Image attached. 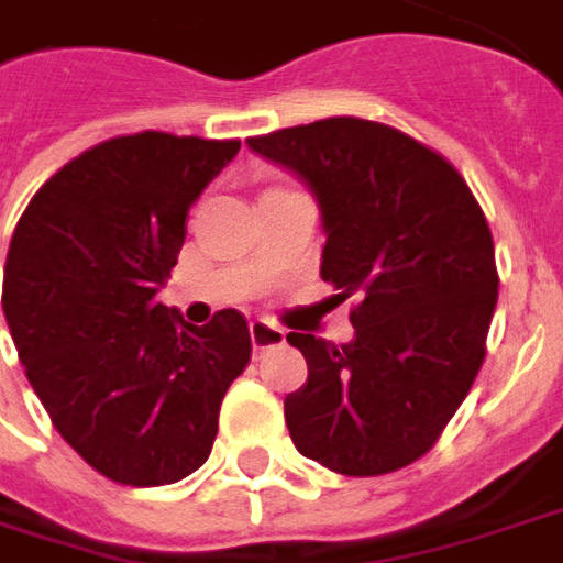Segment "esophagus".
<instances>
[{
  "label": "esophagus",
  "mask_w": 563,
  "mask_h": 563,
  "mask_svg": "<svg viewBox=\"0 0 563 563\" xmlns=\"http://www.w3.org/2000/svg\"><path fill=\"white\" fill-rule=\"evenodd\" d=\"M250 338H253L255 350H265L274 347V344H283V341H286V332H283L280 325H274V322L268 320H253L250 322Z\"/></svg>",
  "instance_id": "esophagus-1"
}]
</instances>
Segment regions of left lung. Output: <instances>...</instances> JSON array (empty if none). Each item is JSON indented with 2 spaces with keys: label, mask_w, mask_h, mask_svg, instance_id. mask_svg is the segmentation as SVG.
I'll return each mask as SVG.
<instances>
[{
  "label": "left lung",
  "mask_w": 563,
  "mask_h": 563,
  "mask_svg": "<svg viewBox=\"0 0 563 563\" xmlns=\"http://www.w3.org/2000/svg\"><path fill=\"white\" fill-rule=\"evenodd\" d=\"M246 143L317 195L320 277L356 298L350 344L286 335L308 360L283 402L289 435L332 473H396L435 445L485 363L500 286L485 213L451 161L390 124L322 118Z\"/></svg>",
  "instance_id": "1"
}]
</instances>
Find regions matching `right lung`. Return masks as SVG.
Masks as SVG:
<instances>
[{"label":"right lung","mask_w":563,"mask_h":563,"mask_svg":"<svg viewBox=\"0 0 563 563\" xmlns=\"http://www.w3.org/2000/svg\"><path fill=\"white\" fill-rule=\"evenodd\" d=\"M241 140L143 131L81 152L11 234L2 310L51 423L118 485L200 470L253 341L241 310L191 325L158 301L186 216Z\"/></svg>","instance_id":"right-lung-1"}]
</instances>
